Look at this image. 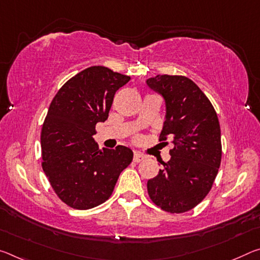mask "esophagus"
Segmentation results:
<instances>
[{
  "mask_svg": "<svg viewBox=\"0 0 260 260\" xmlns=\"http://www.w3.org/2000/svg\"><path fill=\"white\" fill-rule=\"evenodd\" d=\"M142 159H145V156L142 154H140V152H135L134 156H133V160L135 163H140Z\"/></svg>",
  "mask_w": 260,
  "mask_h": 260,
  "instance_id": "esophagus-1",
  "label": "esophagus"
}]
</instances>
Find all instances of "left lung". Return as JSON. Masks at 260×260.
Listing matches in <instances>:
<instances>
[{
  "label": "left lung",
  "mask_w": 260,
  "mask_h": 260,
  "mask_svg": "<svg viewBox=\"0 0 260 260\" xmlns=\"http://www.w3.org/2000/svg\"><path fill=\"white\" fill-rule=\"evenodd\" d=\"M166 101L159 141L171 139V158L147 183L152 203L169 213H184L205 199L219 171L221 129L212 103L188 77L157 75L147 80ZM168 145V142H163Z\"/></svg>",
  "instance_id": "8db88e82"
}]
</instances>
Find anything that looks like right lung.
<instances>
[{"instance_id": "add662e5", "label": "right lung", "mask_w": 260, "mask_h": 260, "mask_svg": "<svg viewBox=\"0 0 260 260\" xmlns=\"http://www.w3.org/2000/svg\"><path fill=\"white\" fill-rule=\"evenodd\" d=\"M129 80L93 66L66 82L49 105L40 137L41 166L69 207L90 209L105 203L133 159L129 148L101 150L92 138L96 123L109 117L115 91Z\"/></svg>"}]
</instances>
